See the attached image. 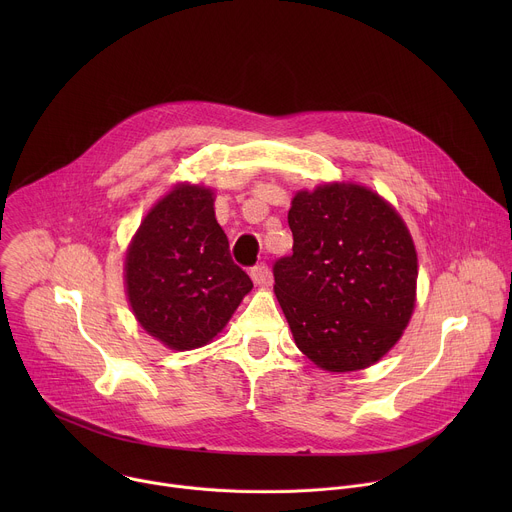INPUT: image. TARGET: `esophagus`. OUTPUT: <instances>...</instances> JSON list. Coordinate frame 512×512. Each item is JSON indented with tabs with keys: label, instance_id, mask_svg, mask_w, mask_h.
Wrapping results in <instances>:
<instances>
[{
	"label": "esophagus",
	"instance_id": "34e87169",
	"mask_svg": "<svg viewBox=\"0 0 512 512\" xmlns=\"http://www.w3.org/2000/svg\"><path fill=\"white\" fill-rule=\"evenodd\" d=\"M251 279L257 285H269L271 283V271L267 267V263H257L251 267Z\"/></svg>",
	"mask_w": 512,
	"mask_h": 512
}]
</instances>
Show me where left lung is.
Returning <instances> with one entry per match:
<instances>
[{
  "instance_id": "8db88e82",
  "label": "left lung",
  "mask_w": 512,
  "mask_h": 512,
  "mask_svg": "<svg viewBox=\"0 0 512 512\" xmlns=\"http://www.w3.org/2000/svg\"><path fill=\"white\" fill-rule=\"evenodd\" d=\"M287 223L294 253L273 263L275 296L298 348L330 373L377 362L405 330L417 253L401 216L373 190L298 192Z\"/></svg>"
}]
</instances>
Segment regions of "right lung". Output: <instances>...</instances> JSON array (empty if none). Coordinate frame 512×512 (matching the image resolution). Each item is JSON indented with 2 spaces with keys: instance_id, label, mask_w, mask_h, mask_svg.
<instances>
[{
  "instance_id": "1",
  "label": "right lung",
  "mask_w": 512,
  "mask_h": 512,
  "mask_svg": "<svg viewBox=\"0 0 512 512\" xmlns=\"http://www.w3.org/2000/svg\"><path fill=\"white\" fill-rule=\"evenodd\" d=\"M131 310L174 350H192L225 328L253 281L233 261L212 192L178 186L143 223L125 259Z\"/></svg>"
}]
</instances>
